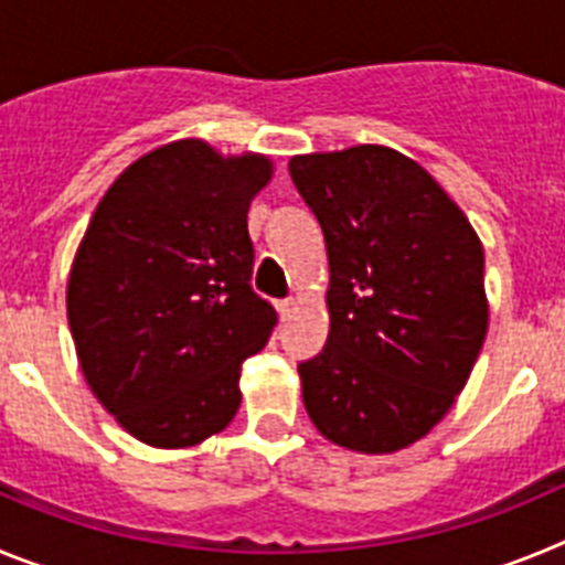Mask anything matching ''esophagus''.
<instances>
[{
    "label": "esophagus",
    "instance_id": "obj_1",
    "mask_svg": "<svg viewBox=\"0 0 565 565\" xmlns=\"http://www.w3.org/2000/svg\"><path fill=\"white\" fill-rule=\"evenodd\" d=\"M294 306H297L294 299H279V302H277V311H279V319H282V322H286V319H291Z\"/></svg>",
    "mask_w": 565,
    "mask_h": 565
}]
</instances>
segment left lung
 <instances>
[{"instance_id": "8db88e82", "label": "left lung", "mask_w": 565, "mask_h": 565, "mask_svg": "<svg viewBox=\"0 0 565 565\" xmlns=\"http://www.w3.org/2000/svg\"><path fill=\"white\" fill-rule=\"evenodd\" d=\"M291 181L326 234L331 331L299 364L328 441L396 452L436 427L487 337L483 248L416 161L376 143L297 154Z\"/></svg>"}]
</instances>
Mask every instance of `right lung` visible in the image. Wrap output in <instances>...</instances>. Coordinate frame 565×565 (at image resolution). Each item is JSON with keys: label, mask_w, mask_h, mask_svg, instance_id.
I'll return each mask as SVG.
<instances>
[{"label": "right lung", "mask_w": 565, "mask_h": 565, "mask_svg": "<svg viewBox=\"0 0 565 565\" xmlns=\"http://www.w3.org/2000/svg\"><path fill=\"white\" fill-rule=\"evenodd\" d=\"M266 154L223 158L183 138L107 189L67 282V319L89 391L149 447H192L239 407V367L277 326L252 288V198Z\"/></svg>", "instance_id": "obj_1"}]
</instances>
